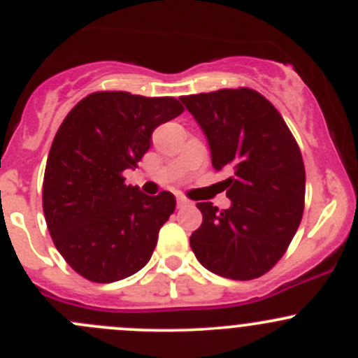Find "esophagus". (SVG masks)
Here are the masks:
<instances>
[{
    "label": "esophagus",
    "mask_w": 358,
    "mask_h": 358,
    "mask_svg": "<svg viewBox=\"0 0 358 358\" xmlns=\"http://www.w3.org/2000/svg\"><path fill=\"white\" fill-rule=\"evenodd\" d=\"M190 202L187 201V199H183V197H178V199H176V206H178V208H185V206H189Z\"/></svg>",
    "instance_id": "34e87169"
}]
</instances>
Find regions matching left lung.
<instances>
[{
  "mask_svg": "<svg viewBox=\"0 0 358 358\" xmlns=\"http://www.w3.org/2000/svg\"><path fill=\"white\" fill-rule=\"evenodd\" d=\"M208 138L230 208L197 202L202 225L190 248L209 272L251 280L268 272L298 230L305 202V166L279 110L249 88L182 96Z\"/></svg>",
  "mask_w": 358,
  "mask_h": 358,
  "instance_id": "left-lung-1",
  "label": "left lung"
}]
</instances>
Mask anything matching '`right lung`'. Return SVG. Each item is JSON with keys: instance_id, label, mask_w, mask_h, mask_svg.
<instances>
[{"instance_id": "add662e5", "label": "right lung", "mask_w": 358, "mask_h": 358, "mask_svg": "<svg viewBox=\"0 0 358 358\" xmlns=\"http://www.w3.org/2000/svg\"><path fill=\"white\" fill-rule=\"evenodd\" d=\"M183 112L173 96L96 92L64 119L43 180V211L64 259L92 282H115L147 265L175 196L126 185L152 131Z\"/></svg>"}]
</instances>
